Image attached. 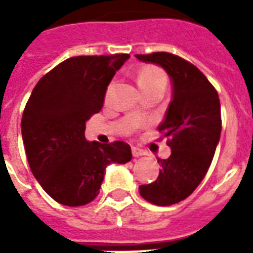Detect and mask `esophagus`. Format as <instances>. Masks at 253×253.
<instances>
[{"mask_svg":"<svg viewBox=\"0 0 253 253\" xmlns=\"http://www.w3.org/2000/svg\"><path fill=\"white\" fill-rule=\"evenodd\" d=\"M131 151H132V156H134V158H139V156H142V155L147 154L146 151L142 150V148H138V147H132V148H131Z\"/></svg>","mask_w":253,"mask_h":253,"instance_id":"1","label":"esophagus"}]
</instances>
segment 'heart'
Masks as SVG:
<instances>
[{
	"label": "heart",
	"mask_w": 253,
	"mask_h": 253,
	"mask_svg": "<svg viewBox=\"0 0 253 253\" xmlns=\"http://www.w3.org/2000/svg\"><path fill=\"white\" fill-rule=\"evenodd\" d=\"M138 85L144 93L148 90H154V89L164 90L167 86L166 72L158 65H144L138 72ZM113 87H114V81H111L110 85L107 86L106 97H109Z\"/></svg>",
	"instance_id": "obj_1"
}]
</instances>
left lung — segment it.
<instances>
[{"label":"left lung","instance_id":"left-lung-1","mask_svg":"<svg viewBox=\"0 0 253 253\" xmlns=\"http://www.w3.org/2000/svg\"><path fill=\"white\" fill-rule=\"evenodd\" d=\"M135 56L162 65L173 84V98L158 127L172 152L158 159L162 169L156 181L139 186L146 201L169 206L188 198L208 173L222 131L219 97L208 77L182 57L169 52Z\"/></svg>","mask_w":253,"mask_h":253}]
</instances>
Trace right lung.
Instances as JSON below:
<instances>
[{
  "mask_svg": "<svg viewBox=\"0 0 253 253\" xmlns=\"http://www.w3.org/2000/svg\"><path fill=\"white\" fill-rule=\"evenodd\" d=\"M127 53L69 57L34 87L22 115V138L30 169L51 198L65 206L94 200L110 163L132 155L122 140L85 139V122L103 106L105 91Z\"/></svg>",
  "mask_w": 253,
  "mask_h": 253,
  "instance_id": "1",
  "label": "right lung"
}]
</instances>
